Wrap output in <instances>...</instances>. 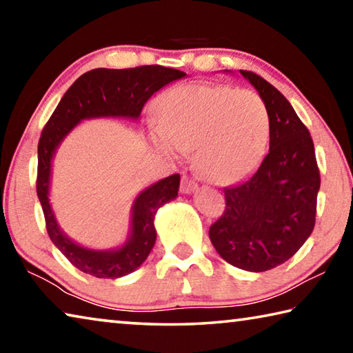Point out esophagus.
I'll return each mask as SVG.
<instances>
[{
	"label": "esophagus",
	"mask_w": 353,
	"mask_h": 353,
	"mask_svg": "<svg viewBox=\"0 0 353 353\" xmlns=\"http://www.w3.org/2000/svg\"><path fill=\"white\" fill-rule=\"evenodd\" d=\"M198 188V183H196L194 181H191L190 177H182V182H181V193L183 194H190L193 193V191Z\"/></svg>",
	"instance_id": "obj_1"
}]
</instances>
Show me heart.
Listing matches in <instances>:
<instances>
[{
	"label": "heart",
	"instance_id": "b5f03b06",
	"mask_svg": "<svg viewBox=\"0 0 353 353\" xmlns=\"http://www.w3.org/2000/svg\"><path fill=\"white\" fill-rule=\"evenodd\" d=\"M155 118L151 145L168 157L194 151L196 170L214 183L249 174L270 141L266 105L249 90L185 83L159 99Z\"/></svg>",
	"mask_w": 353,
	"mask_h": 353
}]
</instances>
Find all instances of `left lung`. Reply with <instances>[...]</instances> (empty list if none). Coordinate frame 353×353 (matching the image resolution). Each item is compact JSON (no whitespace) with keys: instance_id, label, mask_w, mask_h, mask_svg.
Returning <instances> with one entry per match:
<instances>
[{"instance_id":"8db88e82","label":"left lung","mask_w":353,"mask_h":353,"mask_svg":"<svg viewBox=\"0 0 353 353\" xmlns=\"http://www.w3.org/2000/svg\"><path fill=\"white\" fill-rule=\"evenodd\" d=\"M240 73L266 105L270 152L252 176L224 188L225 210L208 235L227 263L263 272L290 260L312 235L321 177L312 137L290 101L259 74Z\"/></svg>"}]
</instances>
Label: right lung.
<instances>
[{"mask_svg":"<svg viewBox=\"0 0 353 353\" xmlns=\"http://www.w3.org/2000/svg\"><path fill=\"white\" fill-rule=\"evenodd\" d=\"M185 76L183 71L160 65L87 71L68 88L48 119L39 141L37 196L51 241L82 272L98 279H118L140 268L157 238L154 227L155 213L166 202L177 198L181 176L165 177L139 193L130 208L129 235L121 246L104 250L90 249L81 246L65 234L51 207V168L59 146L83 119H139L143 105L155 92Z\"/></svg>","mask_w":353,"mask_h":353,"instance_id":"obj_1","label":"right lung"}]
</instances>
